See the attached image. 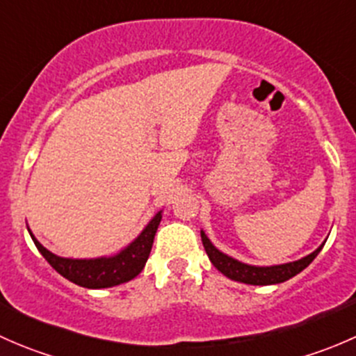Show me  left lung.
<instances>
[{
    "instance_id": "1",
    "label": "left lung",
    "mask_w": 356,
    "mask_h": 356,
    "mask_svg": "<svg viewBox=\"0 0 356 356\" xmlns=\"http://www.w3.org/2000/svg\"><path fill=\"white\" fill-rule=\"evenodd\" d=\"M201 241H203L204 251H207L208 258L213 264V267L218 272L225 275V277L232 279V281L245 282V284H253V286H267V284H279V282H284L288 279L294 277L296 274H300L303 268H307L308 265L314 261V258L317 257L318 251L322 250L317 248L314 253H310L308 257L301 258L298 261H291V264L284 265H274V267H253V265L241 264V261L234 260V258L227 257L222 251H218L217 248L210 243V239L204 236V232H201Z\"/></svg>"
}]
</instances>
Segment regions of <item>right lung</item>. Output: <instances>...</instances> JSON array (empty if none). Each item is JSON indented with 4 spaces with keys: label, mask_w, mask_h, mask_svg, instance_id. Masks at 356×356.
Here are the masks:
<instances>
[{
    "label": "right lung",
    "mask_w": 356,
    "mask_h": 356,
    "mask_svg": "<svg viewBox=\"0 0 356 356\" xmlns=\"http://www.w3.org/2000/svg\"><path fill=\"white\" fill-rule=\"evenodd\" d=\"M160 220L161 213H156L152 218V222L146 225L145 231L139 234V238L134 243H131L124 251L111 258H96V260H72V258L56 257L51 251L46 250L32 236L31 231L29 232H31V238L39 253L46 258V261L60 275H63L74 284L82 286V288L102 289L131 281L145 268Z\"/></svg>",
    "instance_id": "1"
}]
</instances>
